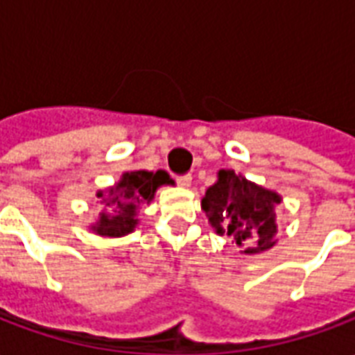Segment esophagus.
<instances>
[{
	"mask_svg": "<svg viewBox=\"0 0 355 355\" xmlns=\"http://www.w3.org/2000/svg\"><path fill=\"white\" fill-rule=\"evenodd\" d=\"M177 184L182 186V188H188L192 184V177L190 175H182V177H177Z\"/></svg>",
	"mask_w": 355,
	"mask_h": 355,
	"instance_id": "34e87169",
	"label": "esophagus"
}]
</instances>
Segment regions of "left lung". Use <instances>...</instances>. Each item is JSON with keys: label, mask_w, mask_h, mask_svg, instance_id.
<instances>
[{"label": "left lung", "mask_w": 355, "mask_h": 355, "mask_svg": "<svg viewBox=\"0 0 355 355\" xmlns=\"http://www.w3.org/2000/svg\"><path fill=\"white\" fill-rule=\"evenodd\" d=\"M282 203V196L254 184L232 169L218 171V178L201 200L209 223L220 236H230L243 253L253 254L268 251L275 245V207Z\"/></svg>", "instance_id": "obj_1"}]
</instances>
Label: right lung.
<instances>
[{
    "instance_id": "right-lung-1",
    "label": "right lung",
    "mask_w": 355,
    "mask_h": 355,
    "mask_svg": "<svg viewBox=\"0 0 355 355\" xmlns=\"http://www.w3.org/2000/svg\"><path fill=\"white\" fill-rule=\"evenodd\" d=\"M163 184H173L165 171H129L123 173L116 186L106 192L98 190L96 198L104 203V211L91 230L106 238H121L139 224L137 213L142 205L154 200L155 190Z\"/></svg>"
}]
</instances>
